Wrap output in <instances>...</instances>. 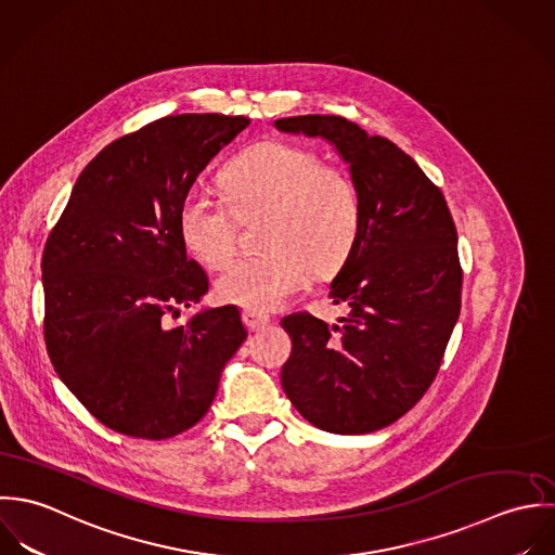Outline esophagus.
Returning <instances> with one entry per match:
<instances>
[{"mask_svg":"<svg viewBox=\"0 0 555 555\" xmlns=\"http://www.w3.org/2000/svg\"><path fill=\"white\" fill-rule=\"evenodd\" d=\"M242 322L246 324V328L250 333H257V331H261V328H266L270 324V315H266L261 311L246 309V311H242Z\"/></svg>","mask_w":555,"mask_h":555,"instance_id":"esophagus-1","label":"esophagus"}]
</instances>
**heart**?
Masks as SVG:
<instances>
[{
    "label": "heart",
    "mask_w": 555,
    "mask_h": 555,
    "mask_svg": "<svg viewBox=\"0 0 555 555\" xmlns=\"http://www.w3.org/2000/svg\"><path fill=\"white\" fill-rule=\"evenodd\" d=\"M224 206L193 186L180 204L184 246L210 268L235 248V217L263 212L259 253L233 259L217 279L222 302L266 311L300 292L311 272L328 274L349 255L362 221L356 182L302 145L263 141L222 171Z\"/></svg>",
    "instance_id": "1"
}]
</instances>
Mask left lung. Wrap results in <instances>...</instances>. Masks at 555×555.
I'll return each instance as SVG.
<instances>
[{
    "label": "left lung",
    "mask_w": 555,
    "mask_h": 555,
    "mask_svg": "<svg viewBox=\"0 0 555 555\" xmlns=\"http://www.w3.org/2000/svg\"><path fill=\"white\" fill-rule=\"evenodd\" d=\"M281 132L322 137L360 191L358 237L331 283L345 318L294 313L281 384L315 427L360 436L410 412L431 386L461 311L456 229L442 191L392 141L340 115H296Z\"/></svg>",
    "instance_id": "left-lung-1"
}]
</instances>
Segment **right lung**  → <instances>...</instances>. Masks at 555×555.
<instances>
[{
	"instance_id": "add662e5",
	"label": "right lung",
	"mask_w": 555,
	"mask_h": 555,
	"mask_svg": "<svg viewBox=\"0 0 555 555\" xmlns=\"http://www.w3.org/2000/svg\"><path fill=\"white\" fill-rule=\"evenodd\" d=\"M248 124L244 115L184 113L115 139L81 171L47 237L51 362L117 434L167 440L197 425L248 334L233 305L163 326V315L208 292V274L180 235L182 197Z\"/></svg>"
}]
</instances>
